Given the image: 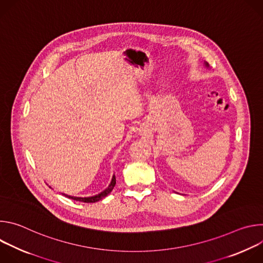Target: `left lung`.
Here are the masks:
<instances>
[{
    "instance_id": "8db88e82",
    "label": "left lung",
    "mask_w": 263,
    "mask_h": 263,
    "mask_svg": "<svg viewBox=\"0 0 263 263\" xmlns=\"http://www.w3.org/2000/svg\"><path fill=\"white\" fill-rule=\"evenodd\" d=\"M206 65H207V64H206Z\"/></svg>"
}]
</instances>
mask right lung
Returning <instances> with one entry per match:
<instances>
[{
    "instance_id": "add662e5",
    "label": "right lung",
    "mask_w": 263,
    "mask_h": 263,
    "mask_svg": "<svg viewBox=\"0 0 263 263\" xmlns=\"http://www.w3.org/2000/svg\"><path fill=\"white\" fill-rule=\"evenodd\" d=\"M115 186H116V176L112 177V181H111L110 185L107 187V189H106L103 193H101V194H99V195H97V196L88 197V198H77V197H70V196H67V195H64V196L67 197V198H69V199H72V200H74V201L84 202V203H95V202H98V201L104 199L107 195H109V194L111 193V191L114 190Z\"/></svg>"
}]
</instances>
